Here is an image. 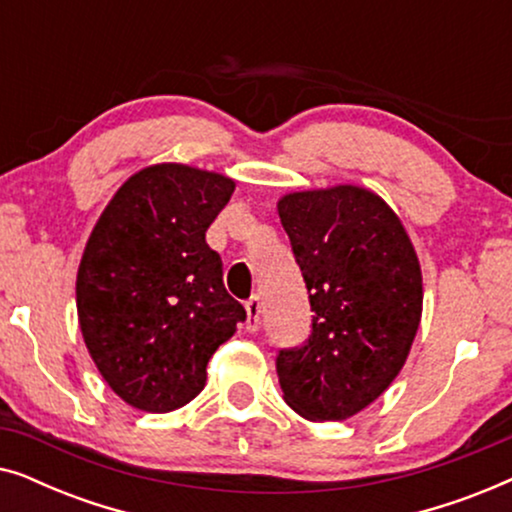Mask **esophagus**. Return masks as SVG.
Instances as JSON below:
<instances>
[{
	"mask_svg": "<svg viewBox=\"0 0 512 512\" xmlns=\"http://www.w3.org/2000/svg\"><path fill=\"white\" fill-rule=\"evenodd\" d=\"M261 326V300L251 298L247 303V331L256 333Z\"/></svg>",
	"mask_w": 512,
	"mask_h": 512,
	"instance_id": "1",
	"label": "esophagus"
}]
</instances>
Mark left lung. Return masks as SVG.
<instances>
[{"label": "left lung", "instance_id": "1", "mask_svg": "<svg viewBox=\"0 0 512 512\" xmlns=\"http://www.w3.org/2000/svg\"><path fill=\"white\" fill-rule=\"evenodd\" d=\"M310 293L312 335L277 356L284 401L340 422L380 398L422 321V265L398 214L370 188L338 184L277 200Z\"/></svg>", "mask_w": 512, "mask_h": 512}]
</instances>
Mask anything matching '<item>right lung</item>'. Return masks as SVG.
Segmentation results:
<instances>
[{"label":"right lung","mask_w":512,"mask_h":512,"mask_svg":"<svg viewBox=\"0 0 512 512\" xmlns=\"http://www.w3.org/2000/svg\"><path fill=\"white\" fill-rule=\"evenodd\" d=\"M235 179L184 163L132 174L97 219L76 272L90 359L132 408L172 412L205 389L207 363L247 312L205 242Z\"/></svg>","instance_id":"right-lung-1"}]
</instances>
